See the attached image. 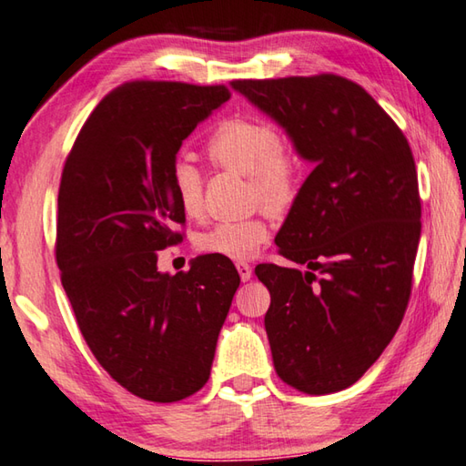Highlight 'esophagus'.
<instances>
[{"label": "esophagus", "instance_id": "34e87169", "mask_svg": "<svg viewBox=\"0 0 466 466\" xmlns=\"http://www.w3.org/2000/svg\"><path fill=\"white\" fill-rule=\"evenodd\" d=\"M236 268H238V275H240L242 281H250L252 267L248 265V262H236Z\"/></svg>", "mask_w": 466, "mask_h": 466}]
</instances>
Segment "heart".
I'll use <instances>...</instances> for the list:
<instances>
[{
    "instance_id": "1",
    "label": "heart",
    "mask_w": 466,
    "mask_h": 466,
    "mask_svg": "<svg viewBox=\"0 0 466 466\" xmlns=\"http://www.w3.org/2000/svg\"><path fill=\"white\" fill-rule=\"evenodd\" d=\"M208 158L219 168L240 173L250 181V199L268 211H285L298 199L301 167L298 157L281 142V134L255 117H230L209 134ZM173 193L185 216L196 218L204 209V177L196 165L177 160L171 173ZM268 238L262 216L236 222H219L199 234L198 248L206 255L234 260L250 258Z\"/></svg>"
}]
</instances>
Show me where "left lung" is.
<instances>
[{"label": "left lung", "mask_w": 466, "mask_h": 466, "mask_svg": "<svg viewBox=\"0 0 466 466\" xmlns=\"http://www.w3.org/2000/svg\"><path fill=\"white\" fill-rule=\"evenodd\" d=\"M232 87L314 163L275 244L301 267L258 265L277 375L309 395L350 387L400 328L411 293L421 204L403 132L354 81L238 79Z\"/></svg>", "instance_id": "left-lung-1"}]
</instances>
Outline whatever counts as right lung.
<instances>
[{"label":"right lung","instance_id":"obj_1","mask_svg":"<svg viewBox=\"0 0 466 466\" xmlns=\"http://www.w3.org/2000/svg\"><path fill=\"white\" fill-rule=\"evenodd\" d=\"M230 99L226 86L132 81L99 101L65 160L56 265L93 357L147 401L173 403L208 383L218 334L240 285L230 258L204 255L160 273L183 240L171 173L183 140Z\"/></svg>","mask_w":466,"mask_h":466}]
</instances>
